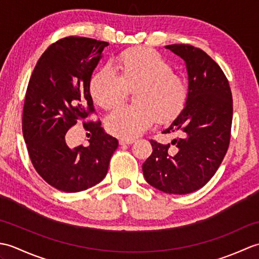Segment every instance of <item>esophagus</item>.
Returning <instances> with one entry per match:
<instances>
[{
    "instance_id": "34e87169",
    "label": "esophagus",
    "mask_w": 259,
    "mask_h": 259,
    "mask_svg": "<svg viewBox=\"0 0 259 259\" xmlns=\"http://www.w3.org/2000/svg\"><path fill=\"white\" fill-rule=\"evenodd\" d=\"M135 142V139H125V138H121L119 139V144L122 146V145H131Z\"/></svg>"
}]
</instances>
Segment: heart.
Instances as JSON below:
<instances>
[{"label": "heart", "instance_id": "heart-1", "mask_svg": "<svg viewBox=\"0 0 259 259\" xmlns=\"http://www.w3.org/2000/svg\"><path fill=\"white\" fill-rule=\"evenodd\" d=\"M134 106L120 107L109 115L107 129L125 139L139 136L156 122H168L181 112L188 85L160 53L150 48H130L114 59L111 70L92 74L90 95L98 106L110 110L133 90Z\"/></svg>", "mask_w": 259, "mask_h": 259}]
</instances>
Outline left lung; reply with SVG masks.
<instances>
[{
  "label": "left lung",
  "instance_id": "1",
  "mask_svg": "<svg viewBox=\"0 0 259 259\" xmlns=\"http://www.w3.org/2000/svg\"><path fill=\"white\" fill-rule=\"evenodd\" d=\"M184 59L188 99L183 111L162 134H175L171 144L150 140L152 153L142 164L148 184L166 194L200 189L216 174L226 155L233 121V97L221 67L206 52L189 45L166 47ZM172 144L174 148H170Z\"/></svg>",
  "mask_w": 259,
  "mask_h": 259
}]
</instances>
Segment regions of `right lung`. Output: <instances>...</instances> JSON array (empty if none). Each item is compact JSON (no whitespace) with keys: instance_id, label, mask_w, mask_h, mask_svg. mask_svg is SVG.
<instances>
[{"instance_id":"obj_1","label":"right lung","mask_w":259,"mask_h":259,"mask_svg":"<svg viewBox=\"0 0 259 259\" xmlns=\"http://www.w3.org/2000/svg\"><path fill=\"white\" fill-rule=\"evenodd\" d=\"M109 43L83 36L60 38L49 47L27 84L22 131L33 167L43 180L64 192L91 188L106 177L119 142L103 133L89 91L93 70ZM82 121L88 146L71 148L67 131Z\"/></svg>"}]
</instances>
